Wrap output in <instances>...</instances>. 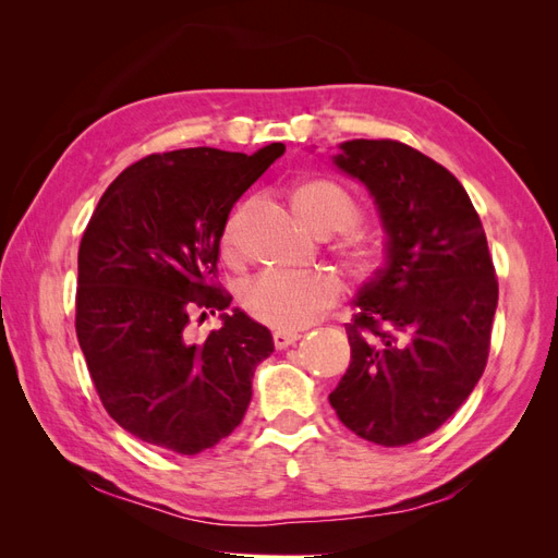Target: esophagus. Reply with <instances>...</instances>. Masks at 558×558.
Segmentation results:
<instances>
[{
    "label": "esophagus",
    "instance_id": "esophagus-1",
    "mask_svg": "<svg viewBox=\"0 0 558 558\" xmlns=\"http://www.w3.org/2000/svg\"><path fill=\"white\" fill-rule=\"evenodd\" d=\"M298 340H300V335H298V332H291V330H277V332L272 335L275 349H286V347L295 344Z\"/></svg>",
    "mask_w": 558,
    "mask_h": 558
}]
</instances>
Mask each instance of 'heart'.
I'll list each match as a JSON object with an SVG mask.
<instances>
[{"instance_id":"1","label":"heart","mask_w":558,"mask_h":558,"mask_svg":"<svg viewBox=\"0 0 558 558\" xmlns=\"http://www.w3.org/2000/svg\"><path fill=\"white\" fill-rule=\"evenodd\" d=\"M293 209L318 238L342 234L340 260L347 272L356 279L373 277L384 258V246L373 234L356 230L361 209L351 193L332 179H307L293 191ZM244 209L234 211L221 234L226 258L234 260L240 253V226ZM342 295V286L328 272H312L302 277L265 272L251 279L242 291V305L251 318L277 330H298Z\"/></svg>"}]
</instances>
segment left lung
<instances>
[{"instance_id": "obj_1", "label": "left lung", "mask_w": 558, "mask_h": 558, "mask_svg": "<svg viewBox=\"0 0 558 558\" xmlns=\"http://www.w3.org/2000/svg\"><path fill=\"white\" fill-rule=\"evenodd\" d=\"M332 162L375 197L386 263L347 324L351 363L330 393L367 442L412 445L440 428L480 381L498 305L480 214L449 170L396 140H351Z\"/></svg>"}]
</instances>
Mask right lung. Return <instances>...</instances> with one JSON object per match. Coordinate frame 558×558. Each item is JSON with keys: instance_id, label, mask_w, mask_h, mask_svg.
<instances>
[{"instance_id": "add662e5", "label": "right lung", "mask_w": 558, "mask_h": 558, "mask_svg": "<svg viewBox=\"0 0 558 558\" xmlns=\"http://www.w3.org/2000/svg\"><path fill=\"white\" fill-rule=\"evenodd\" d=\"M283 150L150 154L116 177L83 232L78 344L109 416L148 445L193 456L242 424L275 342L244 312L226 314L216 263L234 202ZM207 311L225 326L193 343L190 318Z\"/></svg>"}]
</instances>
